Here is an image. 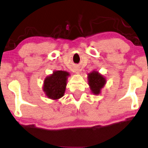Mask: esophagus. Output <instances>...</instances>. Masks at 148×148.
Wrapping results in <instances>:
<instances>
[{
    "mask_svg": "<svg viewBox=\"0 0 148 148\" xmlns=\"http://www.w3.org/2000/svg\"><path fill=\"white\" fill-rule=\"evenodd\" d=\"M74 72H75V73H76V74H79V73H80V70H79L78 69L76 70Z\"/></svg>",
    "mask_w": 148,
    "mask_h": 148,
    "instance_id": "1",
    "label": "esophagus"
}]
</instances>
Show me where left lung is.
<instances>
[{
	"label": "left lung",
	"mask_w": 148,
	"mask_h": 148,
	"mask_svg": "<svg viewBox=\"0 0 148 148\" xmlns=\"http://www.w3.org/2000/svg\"><path fill=\"white\" fill-rule=\"evenodd\" d=\"M88 78L91 92L95 95H99L101 88L106 84V78L97 71H93L88 74Z\"/></svg>",
	"instance_id": "left-lung-1"
}]
</instances>
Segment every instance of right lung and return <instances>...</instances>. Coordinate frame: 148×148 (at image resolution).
I'll return each instance as SVG.
<instances>
[{
    "instance_id": "add662e5",
    "label": "right lung",
    "mask_w": 148,
    "mask_h": 148,
    "mask_svg": "<svg viewBox=\"0 0 148 148\" xmlns=\"http://www.w3.org/2000/svg\"><path fill=\"white\" fill-rule=\"evenodd\" d=\"M70 74L66 71L57 70L47 76L43 82V90L47 98L58 100L63 97Z\"/></svg>"
}]
</instances>
